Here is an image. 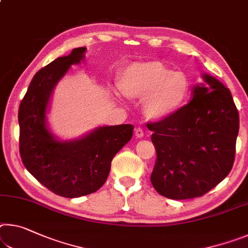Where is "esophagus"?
Listing matches in <instances>:
<instances>
[{"instance_id":"obj_1","label":"esophagus","mask_w":248,"mask_h":248,"mask_svg":"<svg viewBox=\"0 0 248 248\" xmlns=\"http://www.w3.org/2000/svg\"><path fill=\"white\" fill-rule=\"evenodd\" d=\"M135 133H136V137H137V138H142L143 135H144V132H143V130H142V128H140V127H138V128L136 129Z\"/></svg>"}]
</instances>
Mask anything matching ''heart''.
<instances>
[{
	"instance_id": "b5f03b06",
	"label": "heart",
	"mask_w": 248,
	"mask_h": 248,
	"mask_svg": "<svg viewBox=\"0 0 248 248\" xmlns=\"http://www.w3.org/2000/svg\"><path fill=\"white\" fill-rule=\"evenodd\" d=\"M120 90L131 99H144L145 116L153 120L170 117L186 104L190 81L160 62H135L124 70Z\"/></svg>"
}]
</instances>
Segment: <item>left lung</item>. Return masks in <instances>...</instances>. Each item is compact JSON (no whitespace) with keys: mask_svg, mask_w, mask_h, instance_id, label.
<instances>
[{"mask_svg":"<svg viewBox=\"0 0 248 248\" xmlns=\"http://www.w3.org/2000/svg\"><path fill=\"white\" fill-rule=\"evenodd\" d=\"M193 98L174 115L147 124L156 160L151 183L172 200L202 196L233 167L239 129L238 110L229 88L204 74Z\"/></svg>","mask_w":248,"mask_h":248,"instance_id":"obj_1","label":"left lung"}]
</instances>
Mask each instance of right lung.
<instances>
[{
  "label": "right lung",
  "instance_id": "1",
  "mask_svg": "<svg viewBox=\"0 0 248 248\" xmlns=\"http://www.w3.org/2000/svg\"><path fill=\"white\" fill-rule=\"evenodd\" d=\"M86 47L58 57L35 74L18 109L19 153L39 183L64 198L93 193L108 178L111 161L130 141L132 124L104 125L80 139L61 141L47 128L46 111L53 90L70 66L79 64Z\"/></svg>",
  "mask_w": 248,
  "mask_h": 248
}]
</instances>
